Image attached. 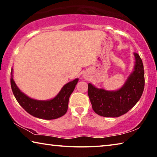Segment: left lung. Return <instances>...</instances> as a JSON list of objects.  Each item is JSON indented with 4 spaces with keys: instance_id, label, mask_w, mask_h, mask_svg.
I'll return each mask as SVG.
<instances>
[{
    "instance_id": "left-lung-1",
    "label": "left lung",
    "mask_w": 157,
    "mask_h": 157,
    "mask_svg": "<svg viewBox=\"0 0 157 157\" xmlns=\"http://www.w3.org/2000/svg\"><path fill=\"white\" fill-rule=\"evenodd\" d=\"M135 65L125 83L117 91L98 89L88 84V95L95 113L104 117H119L131 109L140 100L145 86L144 68L139 55L134 53Z\"/></svg>"
}]
</instances>
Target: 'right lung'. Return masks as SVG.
I'll return each instance as SVG.
<instances>
[{
  "instance_id": "obj_1",
  "label": "right lung",
  "mask_w": 157,
  "mask_h": 157,
  "mask_svg": "<svg viewBox=\"0 0 157 157\" xmlns=\"http://www.w3.org/2000/svg\"><path fill=\"white\" fill-rule=\"evenodd\" d=\"M12 71V68L10 82L13 94L18 104L28 113L41 119L52 120L62 117L66 113L68 110L69 98L75 89V85L79 80L78 78L66 84L59 94L52 99L37 100L28 97L18 88L13 79Z\"/></svg>"
}]
</instances>
